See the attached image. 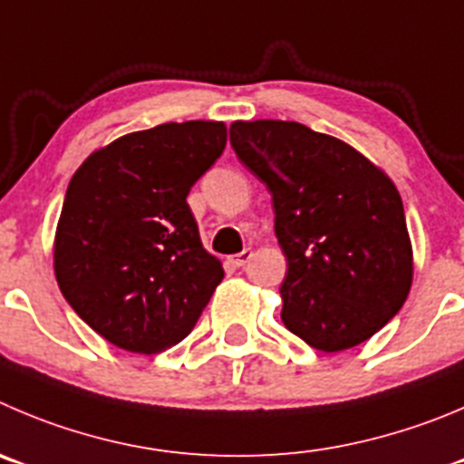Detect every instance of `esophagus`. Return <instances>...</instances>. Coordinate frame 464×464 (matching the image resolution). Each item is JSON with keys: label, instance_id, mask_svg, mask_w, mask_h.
Returning <instances> with one entry per match:
<instances>
[{"label": "esophagus", "instance_id": "1", "mask_svg": "<svg viewBox=\"0 0 464 464\" xmlns=\"http://www.w3.org/2000/svg\"><path fill=\"white\" fill-rule=\"evenodd\" d=\"M249 258H252V249H245V252H240V254H236V256L228 258V263H231L233 267H242L246 261H249Z\"/></svg>", "mask_w": 464, "mask_h": 464}]
</instances>
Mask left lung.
I'll return each instance as SVG.
<instances>
[{"label":"left lung","instance_id":"8db88e82","mask_svg":"<svg viewBox=\"0 0 464 464\" xmlns=\"http://www.w3.org/2000/svg\"><path fill=\"white\" fill-rule=\"evenodd\" d=\"M237 160L266 183L288 261L281 320L323 353L354 348L405 304L412 285L401 194L382 169L295 121H236Z\"/></svg>","mask_w":464,"mask_h":464}]
</instances>
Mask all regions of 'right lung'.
<instances>
[{"label": "right lung", "mask_w": 464, "mask_h": 464, "mask_svg": "<svg viewBox=\"0 0 464 464\" xmlns=\"http://www.w3.org/2000/svg\"><path fill=\"white\" fill-rule=\"evenodd\" d=\"M224 146L219 121L162 123L91 153L71 179L54 275L75 314L116 348L180 343L224 279L188 206Z\"/></svg>", "instance_id": "right-lung-1"}]
</instances>
